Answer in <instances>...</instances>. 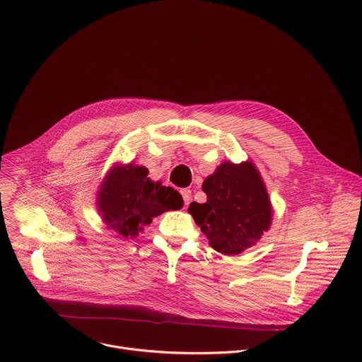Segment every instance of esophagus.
<instances>
[{
  "instance_id": "obj_1",
  "label": "esophagus",
  "mask_w": 362,
  "mask_h": 362,
  "mask_svg": "<svg viewBox=\"0 0 362 362\" xmlns=\"http://www.w3.org/2000/svg\"><path fill=\"white\" fill-rule=\"evenodd\" d=\"M180 194L183 197V202H185V206H189L190 200H192V192L189 189H182L180 190Z\"/></svg>"
}]
</instances>
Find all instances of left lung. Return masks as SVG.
Instances as JSON below:
<instances>
[{
  "label": "left lung",
  "instance_id": "1",
  "mask_svg": "<svg viewBox=\"0 0 362 362\" xmlns=\"http://www.w3.org/2000/svg\"><path fill=\"white\" fill-rule=\"evenodd\" d=\"M202 189L207 202H193L187 211L217 252L237 255L268 231L272 207L265 185L251 162L221 163Z\"/></svg>",
  "mask_w": 362,
  "mask_h": 362
}]
</instances>
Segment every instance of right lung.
Instances as JSON below:
<instances>
[{"mask_svg":"<svg viewBox=\"0 0 362 362\" xmlns=\"http://www.w3.org/2000/svg\"><path fill=\"white\" fill-rule=\"evenodd\" d=\"M182 206L179 192L159 182H151L148 169L134 165L111 170L98 194L103 220L125 238L136 237L153 217L169 210H179Z\"/></svg>","mask_w":362,"mask_h":362,"instance_id":"right-lung-1","label":"right lung"}]
</instances>
